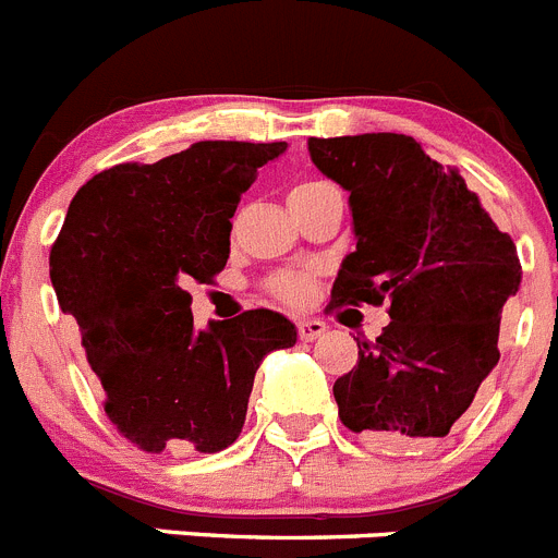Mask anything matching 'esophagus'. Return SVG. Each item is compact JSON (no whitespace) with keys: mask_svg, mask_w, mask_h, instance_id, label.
Listing matches in <instances>:
<instances>
[{"mask_svg":"<svg viewBox=\"0 0 558 558\" xmlns=\"http://www.w3.org/2000/svg\"><path fill=\"white\" fill-rule=\"evenodd\" d=\"M325 330H328V325L323 319H300L298 323V336L303 341L319 339V336H325Z\"/></svg>","mask_w":558,"mask_h":558,"instance_id":"1","label":"esophagus"}]
</instances>
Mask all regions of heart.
Masks as SVG:
<instances>
[{"instance_id": "heart-1", "label": "heart", "mask_w": 558, "mask_h": 558, "mask_svg": "<svg viewBox=\"0 0 558 558\" xmlns=\"http://www.w3.org/2000/svg\"><path fill=\"white\" fill-rule=\"evenodd\" d=\"M303 185H314V183H300L298 189H303ZM269 291H272L278 300H283V303H303V300L311 294V275L280 272L275 275V278H269Z\"/></svg>"}]
</instances>
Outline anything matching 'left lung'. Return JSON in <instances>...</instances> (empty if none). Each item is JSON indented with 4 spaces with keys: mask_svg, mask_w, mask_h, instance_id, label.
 Wrapping results in <instances>:
<instances>
[{
    "mask_svg": "<svg viewBox=\"0 0 558 558\" xmlns=\"http://www.w3.org/2000/svg\"><path fill=\"white\" fill-rule=\"evenodd\" d=\"M308 153L353 210L355 250L330 305L391 303L384 333L359 341V364L333 384L341 423L373 448H425L498 364L500 314L523 278L517 247L459 169L411 135L308 138Z\"/></svg>",
    "mask_w": 558,
    "mask_h": 558,
    "instance_id": "left-lung-1",
    "label": "left lung"
}]
</instances>
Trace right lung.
<instances>
[{"mask_svg":"<svg viewBox=\"0 0 558 558\" xmlns=\"http://www.w3.org/2000/svg\"><path fill=\"white\" fill-rule=\"evenodd\" d=\"M286 142H197L119 163L74 194L49 253L63 314L83 333L105 414L147 453H217L242 434L255 369L298 330L269 308L194 328L185 283L228 264L230 219Z\"/></svg>","mask_w":558,"mask_h":558,"instance_id":"1","label":"right lung"}]
</instances>
